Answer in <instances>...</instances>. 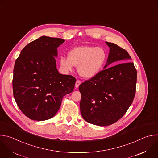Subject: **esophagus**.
Here are the masks:
<instances>
[{"mask_svg":"<svg viewBox=\"0 0 158 158\" xmlns=\"http://www.w3.org/2000/svg\"><path fill=\"white\" fill-rule=\"evenodd\" d=\"M81 84V81H79V80H77V81H76V82L75 87H78L80 85V84Z\"/></svg>","mask_w":158,"mask_h":158,"instance_id":"1","label":"esophagus"}]
</instances>
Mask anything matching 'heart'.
<instances>
[{"mask_svg":"<svg viewBox=\"0 0 158 158\" xmlns=\"http://www.w3.org/2000/svg\"><path fill=\"white\" fill-rule=\"evenodd\" d=\"M106 60L104 49L91 46L77 47L71 50L68 57L61 56L59 62L61 68L69 72L74 66H77V71L84 78H92L101 71Z\"/></svg>","mask_w":158,"mask_h":158,"instance_id":"obj_1","label":"heart"}]
</instances>
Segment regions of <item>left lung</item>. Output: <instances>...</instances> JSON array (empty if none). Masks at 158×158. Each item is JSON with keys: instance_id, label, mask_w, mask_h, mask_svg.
<instances>
[{"instance_id": "left-lung-1", "label": "left lung", "mask_w": 158, "mask_h": 158, "mask_svg": "<svg viewBox=\"0 0 158 158\" xmlns=\"http://www.w3.org/2000/svg\"><path fill=\"white\" fill-rule=\"evenodd\" d=\"M106 43L110 49L104 69L79 87L83 119L100 126L114 124L124 115L133 101L137 81L128 52L114 43Z\"/></svg>"}]
</instances>
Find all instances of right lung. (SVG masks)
Masks as SVG:
<instances>
[{
	"mask_svg": "<svg viewBox=\"0 0 158 158\" xmlns=\"http://www.w3.org/2000/svg\"><path fill=\"white\" fill-rule=\"evenodd\" d=\"M64 41L42 36L25 46L15 60L14 97L20 110L32 120L54 117L63 97L73 91L76 78L59 74L56 67L57 48Z\"/></svg>",
	"mask_w": 158,
	"mask_h": 158,
	"instance_id": "right-lung-1",
	"label": "right lung"
}]
</instances>
